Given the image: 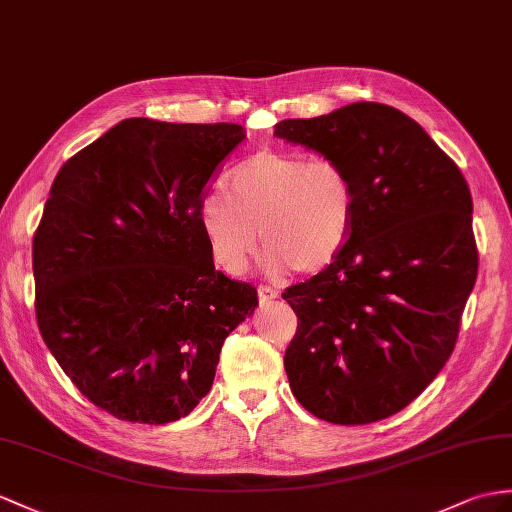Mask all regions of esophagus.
<instances>
[{
	"instance_id": "esophagus-1",
	"label": "esophagus",
	"mask_w": 512,
	"mask_h": 512,
	"mask_svg": "<svg viewBox=\"0 0 512 512\" xmlns=\"http://www.w3.org/2000/svg\"><path fill=\"white\" fill-rule=\"evenodd\" d=\"M280 295V291L276 289V286H269V284H260L258 286V297L260 302H271V299H276Z\"/></svg>"
}]
</instances>
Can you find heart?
I'll return each mask as SVG.
<instances>
[{"instance_id": "obj_1", "label": "heart", "mask_w": 512, "mask_h": 512, "mask_svg": "<svg viewBox=\"0 0 512 512\" xmlns=\"http://www.w3.org/2000/svg\"><path fill=\"white\" fill-rule=\"evenodd\" d=\"M356 217L352 173L332 156L260 149L239 162L226 189L208 193L197 221L215 263L241 276L260 241L269 271L326 269L350 241Z\"/></svg>"}]
</instances>
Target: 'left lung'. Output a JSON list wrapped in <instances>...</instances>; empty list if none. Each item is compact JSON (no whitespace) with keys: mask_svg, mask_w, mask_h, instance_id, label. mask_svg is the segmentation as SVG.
Wrapping results in <instances>:
<instances>
[{"mask_svg":"<svg viewBox=\"0 0 512 512\" xmlns=\"http://www.w3.org/2000/svg\"><path fill=\"white\" fill-rule=\"evenodd\" d=\"M276 136L341 160L356 186L343 252L282 293L297 315L291 391L323 421L386 419L454 352L478 276L467 180L415 119L376 102L284 119Z\"/></svg>","mask_w":512,"mask_h":512,"instance_id":"1","label":"left lung"}]
</instances>
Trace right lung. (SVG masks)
<instances>
[{"instance_id":"add662e5","label":"right lung","mask_w":512,"mask_h":512,"mask_svg":"<svg viewBox=\"0 0 512 512\" xmlns=\"http://www.w3.org/2000/svg\"><path fill=\"white\" fill-rule=\"evenodd\" d=\"M236 123L126 119L60 167L32 241L36 321L86 400L132 423L186 417L258 306L215 269L197 213Z\"/></svg>"}]
</instances>
